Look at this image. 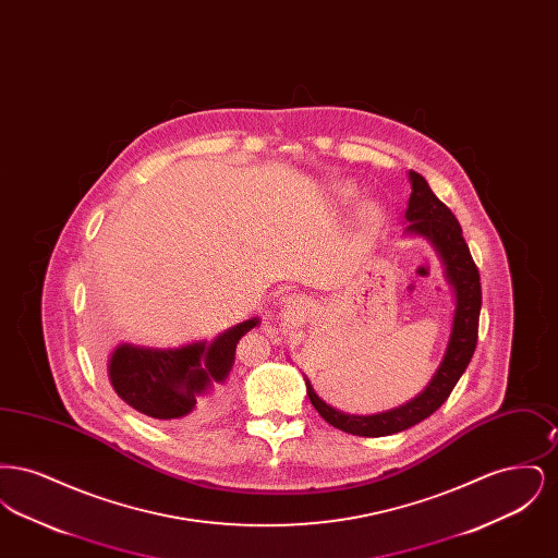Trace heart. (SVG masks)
<instances>
[{
	"label": "heart",
	"mask_w": 558,
	"mask_h": 558,
	"mask_svg": "<svg viewBox=\"0 0 558 558\" xmlns=\"http://www.w3.org/2000/svg\"><path fill=\"white\" fill-rule=\"evenodd\" d=\"M335 194L343 203H351V201L357 198V190H355V186H351V184H339V186L335 187Z\"/></svg>",
	"instance_id": "heart-1"
}]
</instances>
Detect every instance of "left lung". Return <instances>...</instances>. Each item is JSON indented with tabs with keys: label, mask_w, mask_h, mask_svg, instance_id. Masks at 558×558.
<instances>
[{
	"label": "left lung",
	"mask_w": 558,
	"mask_h": 558,
	"mask_svg": "<svg viewBox=\"0 0 558 558\" xmlns=\"http://www.w3.org/2000/svg\"><path fill=\"white\" fill-rule=\"evenodd\" d=\"M410 186L412 194L405 209L408 226L403 232L428 240L446 266V278L456 296L450 341L439 368L435 371L425 389L416 398L405 401L403 405L380 414L355 416L339 412L326 401H322L316 396L312 383L305 380L307 396L318 410L319 416L328 425L360 437L393 435L428 418L437 408H441L446 399L450 398L451 389L466 371L477 347L481 278L471 257L469 244L462 236V228L453 213L433 194V190L428 187L421 173L410 171Z\"/></svg>",
	"instance_id": "8db88e82"
}]
</instances>
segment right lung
Segmentation results:
<instances>
[{"mask_svg": "<svg viewBox=\"0 0 558 558\" xmlns=\"http://www.w3.org/2000/svg\"><path fill=\"white\" fill-rule=\"evenodd\" d=\"M259 318L240 322L211 343L175 349L121 343L108 357V380L133 410L169 425H190L217 414L230 396V372L240 339Z\"/></svg>", "mask_w": 558, "mask_h": 558, "instance_id": "obj_1", "label": "right lung"}]
</instances>
